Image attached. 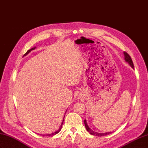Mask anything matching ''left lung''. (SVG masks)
<instances>
[{"mask_svg": "<svg viewBox=\"0 0 148 148\" xmlns=\"http://www.w3.org/2000/svg\"><path fill=\"white\" fill-rule=\"evenodd\" d=\"M123 54H124V57H125V62H127V63L129 64L131 67H132L133 69H134V64H133V62H132V59H131L130 56L128 54L127 52H123ZM84 123H85V128H86L87 130L88 131V132H89L90 134H92V135H94V136H98V137H101V136H107L108 135V134H111L112 133V132H105V133H99V132H94V131H93L92 130H91L89 127L87 125V120H84Z\"/></svg>", "mask_w": 148, "mask_h": 148, "instance_id": "left-lung-1", "label": "left lung"}]
</instances>
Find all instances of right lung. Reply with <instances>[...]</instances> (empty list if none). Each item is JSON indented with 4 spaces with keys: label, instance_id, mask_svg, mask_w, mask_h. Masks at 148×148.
Listing matches in <instances>:
<instances>
[{
    "label": "right lung",
    "instance_id": "right-lung-1",
    "mask_svg": "<svg viewBox=\"0 0 148 148\" xmlns=\"http://www.w3.org/2000/svg\"><path fill=\"white\" fill-rule=\"evenodd\" d=\"M36 48V47H34V48H32L31 49H29V50H28L27 52H26V54L23 56H27V54H28L29 52H30L32 51H33V50H34V49ZM67 111V110H66ZM65 115V114H64ZM64 118H63V121H62V122H61V125H60V127H59V129L56 130V131H55V132H52V133H51V134H40V135H42V136H54V135H55V134H58L59 132H60V131L61 130V128H62V125H63V121H64Z\"/></svg>",
    "mask_w": 148,
    "mask_h": 148
}]
</instances>
